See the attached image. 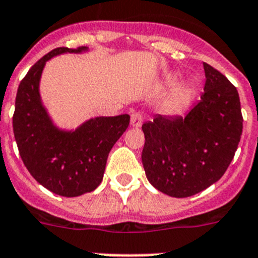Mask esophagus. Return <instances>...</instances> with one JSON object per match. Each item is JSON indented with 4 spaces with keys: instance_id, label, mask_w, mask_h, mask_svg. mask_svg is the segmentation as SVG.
<instances>
[{
    "instance_id": "esophagus-1",
    "label": "esophagus",
    "mask_w": 258,
    "mask_h": 258,
    "mask_svg": "<svg viewBox=\"0 0 258 258\" xmlns=\"http://www.w3.org/2000/svg\"><path fill=\"white\" fill-rule=\"evenodd\" d=\"M143 123V115L142 113L135 111L131 114V126L132 127H140Z\"/></svg>"
}]
</instances>
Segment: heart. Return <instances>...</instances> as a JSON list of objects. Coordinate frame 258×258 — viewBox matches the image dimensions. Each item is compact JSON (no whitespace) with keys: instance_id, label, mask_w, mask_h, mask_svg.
<instances>
[{"instance_id":"heart-1","label":"heart","mask_w":258,"mask_h":258,"mask_svg":"<svg viewBox=\"0 0 258 258\" xmlns=\"http://www.w3.org/2000/svg\"><path fill=\"white\" fill-rule=\"evenodd\" d=\"M175 80H176V78H172V79H171V82H175Z\"/></svg>"}]
</instances>
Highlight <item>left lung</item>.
I'll return each instance as SVG.
<instances>
[{
  "label": "left lung",
  "instance_id": "1",
  "mask_svg": "<svg viewBox=\"0 0 258 258\" xmlns=\"http://www.w3.org/2000/svg\"><path fill=\"white\" fill-rule=\"evenodd\" d=\"M201 100L185 116L157 114L143 124L142 161L152 185L171 197H189L222 178L243 131L240 100L223 74L204 63Z\"/></svg>",
  "mask_w": 258,
  "mask_h": 258
}]
</instances>
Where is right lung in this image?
<instances>
[{"mask_svg":"<svg viewBox=\"0 0 258 258\" xmlns=\"http://www.w3.org/2000/svg\"><path fill=\"white\" fill-rule=\"evenodd\" d=\"M57 48L36 62L19 84L13 130L24 166L53 194L76 197L95 191L104 178L107 156L130 124L128 114L97 116L75 131L59 130L51 122L40 97V78L46 61L62 53H82Z\"/></svg>","mask_w":258,"mask_h":258,"instance_id":"1","label":"right lung"}]
</instances>
